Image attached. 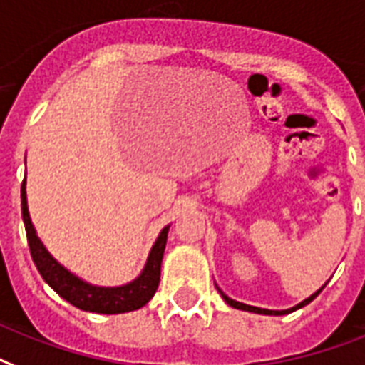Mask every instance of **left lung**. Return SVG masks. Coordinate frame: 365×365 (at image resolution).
I'll return each mask as SVG.
<instances>
[{
	"label": "left lung",
	"mask_w": 365,
	"mask_h": 365,
	"mask_svg": "<svg viewBox=\"0 0 365 365\" xmlns=\"http://www.w3.org/2000/svg\"><path fill=\"white\" fill-rule=\"evenodd\" d=\"M324 287H326V285H324ZM324 287H322V289H324ZM322 289H318V291H316V293H314V295H310L309 299H304L303 303H299L297 307H293V309H289V310H267V309H257V307H250V304L238 303V301H234V299L227 297V295H225V293H222L221 289H219V291H221L222 299H225V301H227V303L230 304V307H234V309L250 310V312H257V314H276V316H279V314H289V312H293V310H297V309H301V307H304V304H309L310 301H312V299L318 297V293H320Z\"/></svg>",
	"instance_id": "left-lung-1"
}]
</instances>
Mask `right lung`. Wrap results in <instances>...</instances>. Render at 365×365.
Wrapping results in <instances>:
<instances>
[{
	"label": "right lung",
	"instance_id": "1",
	"mask_svg": "<svg viewBox=\"0 0 365 365\" xmlns=\"http://www.w3.org/2000/svg\"><path fill=\"white\" fill-rule=\"evenodd\" d=\"M22 219L26 227V238L32 253L34 264L41 274V278L53 287V289L66 299L68 303L74 304L76 309L87 310V312H98V314H121V312H131L148 303L158 285H160V272H162V259L165 251V242H168V230L165 227L156 240V244L152 247V253L148 257V262L144 267L143 274L135 282L121 287H95L80 278H76L74 274H70L66 268H62L53 257L47 253L43 244L36 236V230L30 221L26 205V188L22 180Z\"/></svg>",
	"mask_w": 365,
	"mask_h": 365
}]
</instances>
